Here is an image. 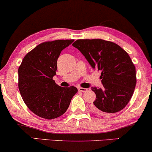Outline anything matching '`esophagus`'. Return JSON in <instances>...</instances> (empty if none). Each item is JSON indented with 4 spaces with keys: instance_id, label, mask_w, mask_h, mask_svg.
I'll return each mask as SVG.
<instances>
[{
    "instance_id": "obj_1",
    "label": "esophagus",
    "mask_w": 152,
    "mask_h": 152,
    "mask_svg": "<svg viewBox=\"0 0 152 152\" xmlns=\"http://www.w3.org/2000/svg\"><path fill=\"white\" fill-rule=\"evenodd\" d=\"M78 90L81 91V92H86L88 89L86 88H82V87H80V88H78Z\"/></svg>"
}]
</instances>
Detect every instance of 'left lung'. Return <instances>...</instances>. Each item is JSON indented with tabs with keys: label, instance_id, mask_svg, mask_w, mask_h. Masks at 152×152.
I'll use <instances>...</instances> for the list:
<instances>
[{
	"label": "left lung",
	"instance_id": "8db88e82",
	"mask_svg": "<svg viewBox=\"0 0 152 152\" xmlns=\"http://www.w3.org/2000/svg\"><path fill=\"white\" fill-rule=\"evenodd\" d=\"M72 45L91 67L102 71L103 87H91L96 95L91 107L93 111L108 115L123 109L136 84V68L128 53L116 43L102 39H78Z\"/></svg>",
	"mask_w": 152,
	"mask_h": 152
}]
</instances>
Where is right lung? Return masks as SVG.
Segmentation results:
<instances>
[{
  "mask_svg": "<svg viewBox=\"0 0 152 152\" xmlns=\"http://www.w3.org/2000/svg\"><path fill=\"white\" fill-rule=\"evenodd\" d=\"M73 41L41 43L25 56L18 68L20 95L28 109L39 117L52 120L62 115L77 92L76 87H61L53 80L60 53Z\"/></svg>",
  "mask_w": 152,
  "mask_h": 152,
  "instance_id": "right-lung-1",
  "label": "right lung"
}]
</instances>
